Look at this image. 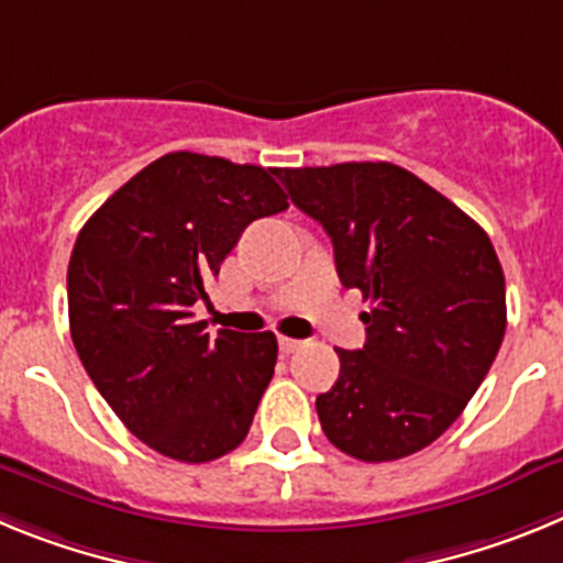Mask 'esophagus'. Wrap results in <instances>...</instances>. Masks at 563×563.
I'll use <instances>...</instances> for the list:
<instances>
[{"mask_svg":"<svg viewBox=\"0 0 563 563\" xmlns=\"http://www.w3.org/2000/svg\"><path fill=\"white\" fill-rule=\"evenodd\" d=\"M301 343L305 341H298V338H278V350L285 352V355H290V352L301 350Z\"/></svg>","mask_w":563,"mask_h":563,"instance_id":"34e87169","label":"esophagus"}]
</instances>
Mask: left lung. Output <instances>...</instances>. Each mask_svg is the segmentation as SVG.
I'll return each instance as SVG.
<instances>
[{
    "label": "left lung",
    "instance_id": "obj_1",
    "mask_svg": "<svg viewBox=\"0 0 563 563\" xmlns=\"http://www.w3.org/2000/svg\"><path fill=\"white\" fill-rule=\"evenodd\" d=\"M276 177L324 225L341 285L372 301L363 350H335L341 375L316 400L327 440L363 462L417 454L462 415L505 338V273L490 239L395 163Z\"/></svg>",
    "mask_w": 563,
    "mask_h": 563
}]
</instances>
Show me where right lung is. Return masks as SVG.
Listing matches in <instances>:
<instances>
[{"mask_svg":"<svg viewBox=\"0 0 563 563\" xmlns=\"http://www.w3.org/2000/svg\"><path fill=\"white\" fill-rule=\"evenodd\" d=\"M271 168L163 154L98 208L67 267L84 369L137 440L211 462L251 431L276 366L273 332H208L194 305L253 220L285 211Z\"/></svg>","mask_w":563,"mask_h":563,"instance_id":"right-lung-1","label":"right lung"}]
</instances>
